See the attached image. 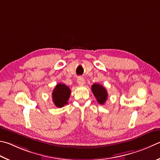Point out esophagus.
I'll return each mask as SVG.
<instances>
[{"label": "esophagus", "mask_w": 160, "mask_h": 160, "mask_svg": "<svg viewBox=\"0 0 160 160\" xmlns=\"http://www.w3.org/2000/svg\"><path fill=\"white\" fill-rule=\"evenodd\" d=\"M77 82H78V83L80 85H83L84 84H85V80L83 79L82 78H78V80H77Z\"/></svg>", "instance_id": "esophagus-1"}]
</instances>
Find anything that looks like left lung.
Returning <instances> with one entry per match:
<instances>
[{"label":"left lung","instance_id":"left-lung-1","mask_svg":"<svg viewBox=\"0 0 160 160\" xmlns=\"http://www.w3.org/2000/svg\"><path fill=\"white\" fill-rule=\"evenodd\" d=\"M92 91L98 103L101 104V105L105 103L106 101L108 98V93H107V90L103 86L99 85V84L94 83L92 86Z\"/></svg>","mask_w":160,"mask_h":160}]
</instances>
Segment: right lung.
I'll return each mask as SVG.
<instances>
[{"label":"right lung","instance_id":"add662e5","mask_svg":"<svg viewBox=\"0 0 160 160\" xmlns=\"http://www.w3.org/2000/svg\"><path fill=\"white\" fill-rule=\"evenodd\" d=\"M71 89L64 84H57L52 92V101L58 108H62L68 103Z\"/></svg>","mask_w":160,"mask_h":160}]
</instances>
